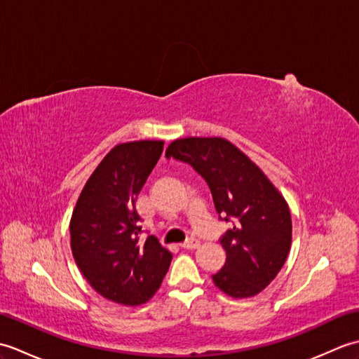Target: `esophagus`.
Wrapping results in <instances>:
<instances>
[{
  "mask_svg": "<svg viewBox=\"0 0 359 359\" xmlns=\"http://www.w3.org/2000/svg\"><path fill=\"white\" fill-rule=\"evenodd\" d=\"M199 245H201V241L191 238L189 241H187L185 243H182V248H185V250H194V248H197Z\"/></svg>",
  "mask_w": 359,
  "mask_h": 359,
  "instance_id": "obj_1",
  "label": "esophagus"
}]
</instances>
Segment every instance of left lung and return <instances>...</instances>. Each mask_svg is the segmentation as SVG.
Instances as JSON below:
<instances>
[{"label": "left lung", "mask_w": 359, "mask_h": 359, "mask_svg": "<svg viewBox=\"0 0 359 359\" xmlns=\"http://www.w3.org/2000/svg\"><path fill=\"white\" fill-rule=\"evenodd\" d=\"M166 158L191 165L210 187L220 220L233 222L220 238L226 261L212 280L233 297H250L270 284L292 243L288 205L241 149L220 137L174 140Z\"/></svg>", "instance_id": "8db88e82"}]
</instances>
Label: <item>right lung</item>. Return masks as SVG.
Segmentation results:
<instances>
[{
	"mask_svg": "<svg viewBox=\"0 0 359 359\" xmlns=\"http://www.w3.org/2000/svg\"><path fill=\"white\" fill-rule=\"evenodd\" d=\"M162 140L114 147L86 182L71 219V248L97 293L123 306L154 296L172 255L154 236L140 243L135 201L162 156Z\"/></svg>",
	"mask_w": 359,
	"mask_h": 359,
	"instance_id": "right-lung-1",
	"label": "right lung"
}]
</instances>
